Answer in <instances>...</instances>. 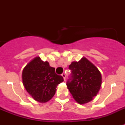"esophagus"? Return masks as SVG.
Segmentation results:
<instances>
[{
	"instance_id": "34e87169",
	"label": "esophagus",
	"mask_w": 125,
	"mask_h": 125,
	"mask_svg": "<svg viewBox=\"0 0 125 125\" xmlns=\"http://www.w3.org/2000/svg\"><path fill=\"white\" fill-rule=\"evenodd\" d=\"M62 76H63V80H65V78H66V75H65V73H62Z\"/></svg>"
}]
</instances>
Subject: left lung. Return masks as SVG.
Wrapping results in <instances>:
<instances>
[{"mask_svg":"<svg viewBox=\"0 0 125 125\" xmlns=\"http://www.w3.org/2000/svg\"><path fill=\"white\" fill-rule=\"evenodd\" d=\"M69 69L71 74L66 84L74 100L81 104L93 100L102 83L99 69L85 58L73 62Z\"/></svg>","mask_w":125,"mask_h":125,"instance_id":"left-lung-1","label":"left lung"}]
</instances>
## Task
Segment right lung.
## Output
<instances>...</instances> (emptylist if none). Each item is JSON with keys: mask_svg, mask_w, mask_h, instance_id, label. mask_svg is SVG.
<instances>
[{"mask_svg": "<svg viewBox=\"0 0 125 125\" xmlns=\"http://www.w3.org/2000/svg\"><path fill=\"white\" fill-rule=\"evenodd\" d=\"M22 78L27 92L40 103L51 100L56 93L57 85L63 81L62 76L55 73V69L40 57L26 65L22 71Z\"/></svg>", "mask_w": 125, "mask_h": 125, "instance_id": "obj_1", "label": "right lung"}]
</instances>
